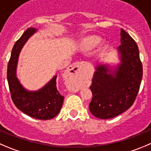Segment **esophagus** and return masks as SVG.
Wrapping results in <instances>:
<instances>
[{
    "mask_svg": "<svg viewBox=\"0 0 151 151\" xmlns=\"http://www.w3.org/2000/svg\"><path fill=\"white\" fill-rule=\"evenodd\" d=\"M69 70L71 71L72 74H76V75H79L80 72L81 70V64L80 62H76L74 64H72L69 68Z\"/></svg>",
    "mask_w": 151,
    "mask_h": 151,
    "instance_id": "obj_1",
    "label": "esophagus"
}]
</instances>
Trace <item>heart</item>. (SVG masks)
Segmentation results:
<instances>
[{"mask_svg":"<svg viewBox=\"0 0 151 151\" xmlns=\"http://www.w3.org/2000/svg\"><path fill=\"white\" fill-rule=\"evenodd\" d=\"M97 41V39L95 37H88V38H86L83 41L82 43V47L83 48L85 49V50H88L90 49Z\"/></svg>","mask_w":151,"mask_h":151,"instance_id":"obj_1","label":"heart"}]
</instances>
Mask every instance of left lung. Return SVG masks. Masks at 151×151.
<instances>
[{"mask_svg": "<svg viewBox=\"0 0 151 151\" xmlns=\"http://www.w3.org/2000/svg\"><path fill=\"white\" fill-rule=\"evenodd\" d=\"M121 45L118 50L122 63L113 74L107 66L96 68L90 87L93 98L90 103L92 114L108 119L130 108L136 100L142 78V64L138 46L132 37L121 29Z\"/></svg>", "mask_w": 151, "mask_h": 151, "instance_id": "8db88e82", "label": "left lung"}]
</instances>
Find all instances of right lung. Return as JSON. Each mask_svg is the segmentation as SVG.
Segmentation results:
<instances>
[{
	"mask_svg": "<svg viewBox=\"0 0 151 151\" xmlns=\"http://www.w3.org/2000/svg\"><path fill=\"white\" fill-rule=\"evenodd\" d=\"M35 31V28H28L15 42L7 67V81L11 98L17 108L37 119L47 120L58 114L64 101V96L57 90L56 76L45 87L35 92L27 91L16 77L20 50Z\"/></svg>",
	"mask_w": 151,
	"mask_h": 151,
	"instance_id": "add662e5",
	"label": "right lung"
}]
</instances>
